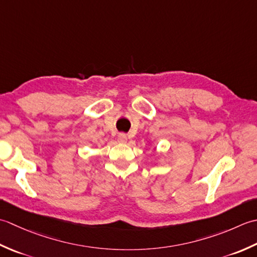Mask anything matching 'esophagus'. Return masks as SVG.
<instances>
[{"instance_id":"34e87169","label":"esophagus","mask_w":257,"mask_h":257,"mask_svg":"<svg viewBox=\"0 0 257 257\" xmlns=\"http://www.w3.org/2000/svg\"><path fill=\"white\" fill-rule=\"evenodd\" d=\"M117 141L119 143H126V141H127V136H126V134H124V133H119L118 135H117Z\"/></svg>"}]
</instances>
